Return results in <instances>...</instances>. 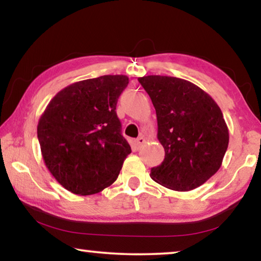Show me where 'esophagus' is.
I'll return each mask as SVG.
<instances>
[{"label": "esophagus", "mask_w": 261, "mask_h": 261, "mask_svg": "<svg viewBox=\"0 0 261 261\" xmlns=\"http://www.w3.org/2000/svg\"><path fill=\"white\" fill-rule=\"evenodd\" d=\"M134 142H135V147H137V148H140L141 146L145 144V138H144V137H140V138H138L137 140H135Z\"/></svg>", "instance_id": "1"}]
</instances>
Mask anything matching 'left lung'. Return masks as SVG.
Here are the masks:
<instances>
[{
  "instance_id": "left-lung-1",
  "label": "left lung",
  "mask_w": 261,
  "mask_h": 261,
  "mask_svg": "<svg viewBox=\"0 0 261 261\" xmlns=\"http://www.w3.org/2000/svg\"><path fill=\"white\" fill-rule=\"evenodd\" d=\"M139 82L149 95L158 121V140L165 159L149 176L174 191L204 184L222 165L229 132L212 96L191 82L169 76H144Z\"/></svg>"
}]
</instances>
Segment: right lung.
<instances>
[{
  "instance_id": "add662e5",
  "label": "right lung",
  "mask_w": 261,
  "mask_h": 261,
  "mask_svg": "<svg viewBox=\"0 0 261 261\" xmlns=\"http://www.w3.org/2000/svg\"><path fill=\"white\" fill-rule=\"evenodd\" d=\"M128 81L124 74H107L67 85L39 119L45 165L72 194L94 195L110 187L132 152L115 112Z\"/></svg>"
}]
</instances>
